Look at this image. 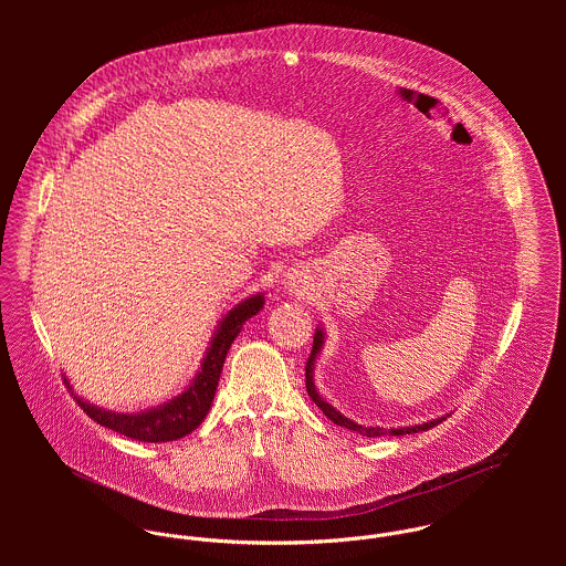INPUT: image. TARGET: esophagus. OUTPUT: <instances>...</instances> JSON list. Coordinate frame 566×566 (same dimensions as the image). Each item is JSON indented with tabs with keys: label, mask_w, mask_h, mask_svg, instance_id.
<instances>
[{
	"label": "esophagus",
	"mask_w": 566,
	"mask_h": 566,
	"mask_svg": "<svg viewBox=\"0 0 566 566\" xmlns=\"http://www.w3.org/2000/svg\"><path fill=\"white\" fill-rule=\"evenodd\" d=\"M296 283H298V281H296V276H292V274H290V276H287V285H290V287H296Z\"/></svg>",
	"instance_id": "34e87169"
}]
</instances>
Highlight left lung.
Instances as JSON below:
<instances>
[{
  "label": "left lung",
  "mask_w": 566,
  "mask_h": 566,
  "mask_svg": "<svg viewBox=\"0 0 566 566\" xmlns=\"http://www.w3.org/2000/svg\"><path fill=\"white\" fill-rule=\"evenodd\" d=\"M324 346V331L318 326L316 328V333H314V346H312V355H310V359H307V366H305V379H307V395H310V399L314 401V403L318 405L321 409H323L324 416L328 418V420H333L335 424H339V427H346V429H350V431H355V433H359V436H366V438H377V436H386V433H390V436H405V433H418V431H427V429H431V427H436V424H440L447 416H438V418H433V420H427V422H422V424H411V427H399V429H384V427H368V424H359V422H353L350 418H346L342 411H337L333 405L326 403L323 397H321V392H318V388H316V384H314V366H316V357L321 355V350H323Z\"/></svg>",
  "instance_id": "obj_1"
}]
</instances>
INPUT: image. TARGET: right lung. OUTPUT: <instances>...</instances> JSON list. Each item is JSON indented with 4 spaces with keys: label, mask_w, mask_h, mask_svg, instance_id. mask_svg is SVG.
I'll use <instances>...</instances> for the list:
<instances>
[{
    "label": "right lung",
    "mask_w": 566,
    "mask_h": 566,
    "mask_svg": "<svg viewBox=\"0 0 566 566\" xmlns=\"http://www.w3.org/2000/svg\"><path fill=\"white\" fill-rule=\"evenodd\" d=\"M263 303H265L263 294H252V296L243 298L240 305H235L218 323V328L211 337V344L207 348V355L202 357L198 375L191 379L189 388L185 392H180L178 397H174L171 401L157 405L153 409L124 413V411L102 409L97 405L88 403L78 395L74 399L86 411V416L93 418L95 422H99L102 427H108V429H113L126 438L139 440V442H169V440H178V438L191 433L207 418V413L211 409L216 390H218V381L222 375V366H224L231 344L240 335L243 323L263 310ZM65 384L72 390L67 377H65Z\"/></svg>",
    "instance_id": "obj_1"
}]
</instances>
